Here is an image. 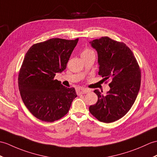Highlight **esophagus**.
<instances>
[{"mask_svg": "<svg viewBox=\"0 0 157 157\" xmlns=\"http://www.w3.org/2000/svg\"><path fill=\"white\" fill-rule=\"evenodd\" d=\"M90 92V90L86 88H83V87H78L77 89V94H87Z\"/></svg>", "mask_w": 157, "mask_h": 157, "instance_id": "1", "label": "esophagus"}]
</instances>
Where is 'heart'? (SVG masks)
<instances>
[{
	"mask_svg": "<svg viewBox=\"0 0 157 157\" xmlns=\"http://www.w3.org/2000/svg\"><path fill=\"white\" fill-rule=\"evenodd\" d=\"M89 54H94V52L90 49H85L82 53V56L83 55H89Z\"/></svg>",
	"mask_w": 157,
	"mask_h": 157,
	"instance_id": "1",
	"label": "heart"
}]
</instances>
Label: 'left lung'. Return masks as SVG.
<instances>
[{
  "mask_svg": "<svg viewBox=\"0 0 157 157\" xmlns=\"http://www.w3.org/2000/svg\"><path fill=\"white\" fill-rule=\"evenodd\" d=\"M90 44L98 53V74L111 82L105 96L98 90H94L98 100L90 105L89 110L100 122H115L130 110L136 100L140 87V67L125 43L103 37Z\"/></svg>",
  "mask_w": 157,
  "mask_h": 157,
  "instance_id": "obj_1",
  "label": "left lung"
}]
</instances>
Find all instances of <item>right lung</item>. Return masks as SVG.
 <instances>
[{"label":"right lung","mask_w":157,"mask_h":157,"mask_svg":"<svg viewBox=\"0 0 157 157\" xmlns=\"http://www.w3.org/2000/svg\"><path fill=\"white\" fill-rule=\"evenodd\" d=\"M53 38L30 47L18 78L22 100L31 114L42 121L52 122L67 114L77 97L74 87H66L54 79L66 69L78 42Z\"/></svg>","instance_id":"obj_1"}]
</instances>
